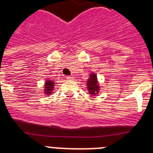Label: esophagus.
Returning <instances> with one entry per match:
<instances>
[{
    "label": "esophagus",
    "mask_w": 153,
    "mask_h": 153,
    "mask_svg": "<svg viewBox=\"0 0 153 153\" xmlns=\"http://www.w3.org/2000/svg\"><path fill=\"white\" fill-rule=\"evenodd\" d=\"M73 76H66V79H73Z\"/></svg>",
    "instance_id": "1"
}]
</instances>
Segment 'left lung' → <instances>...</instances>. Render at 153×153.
<instances>
[{"label": "left lung", "instance_id": "left-lung-1", "mask_svg": "<svg viewBox=\"0 0 153 153\" xmlns=\"http://www.w3.org/2000/svg\"><path fill=\"white\" fill-rule=\"evenodd\" d=\"M87 86H88V90L90 91V93L91 94H95L96 92L99 90V87L97 86V76H96L95 74H92L90 76V78L89 80L87 81Z\"/></svg>", "mask_w": 153, "mask_h": 153}]
</instances>
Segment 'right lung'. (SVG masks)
<instances>
[{
	"label": "right lung",
	"mask_w": 153,
	"mask_h": 153,
	"mask_svg": "<svg viewBox=\"0 0 153 153\" xmlns=\"http://www.w3.org/2000/svg\"><path fill=\"white\" fill-rule=\"evenodd\" d=\"M53 85H54V83L51 80L47 81L45 83V88H46V93L47 94H51V91L53 89Z\"/></svg>",
	"instance_id": "1"
}]
</instances>
